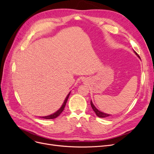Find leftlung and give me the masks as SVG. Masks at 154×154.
<instances>
[{
  "instance_id": "obj_1",
  "label": "left lung",
  "mask_w": 154,
  "mask_h": 154,
  "mask_svg": "<svg viewBox=\"0 0 154 154\" xmlns=\"http://www.w3.org/2000/svg\"><path fill=\"white\" fill-rule=\"evenodd\" d=\"M134 53L136 54V55H137V57L139 58V59H141V58H140V57H139V54L136 52V51H134ZM91 106H92V109H93V110H94V112L96 113V116H97V117H100V118H107V117H109L110 116H112V115H110V114H106V113H105V112H101V111H100L98 109H97L96 107L94 105V104H93V103H92V100L91 101Z\"/></svg>"
}]
</instances>
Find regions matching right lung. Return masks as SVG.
<instances>
[{"label":"right lung","mask_w":154,"mask_h":154,"mask_svg":"<svg viewBox=\"0 0 154 154\" xmlns=\"http://www.w3.org/2000/svg\"><path fill=\"white\" fill-rule=\"evenodd\" d=\"M70 94H71V92H70L69 93V94H67V97H66V99H65V100H64V101H63V103L62 105L61 106V107H60V108L57 112H55L54 113H53V114H51V115H49V116H42V117H40V118H44V119H54V118H57L58 116H60V114H61V113L63 111L65 106H66V103H67V100H68V98H69Z\"/></svg>","instance_id":"obj_1"}]
</instances>
